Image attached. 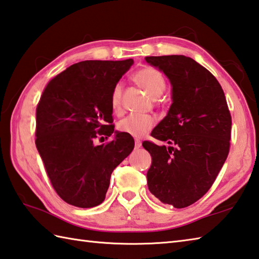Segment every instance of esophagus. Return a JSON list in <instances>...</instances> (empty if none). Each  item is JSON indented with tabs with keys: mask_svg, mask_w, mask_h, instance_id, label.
<instances>
[{
	"mask_svg": "<svg viewBox=\"0 0 259 259\" xmlns=\"http://www.w3.org/2000/svg\"><path fill=\"white\" fill-rule=\"evenodd\" d=\"M140 147H141V140L136 139V148H140Z\"/></svg>",
	"mask_w": 259,
	"mask_h": 259,
	"instance_id": "esophagus-1",
	"label": "esophagus"
}]
</instances>
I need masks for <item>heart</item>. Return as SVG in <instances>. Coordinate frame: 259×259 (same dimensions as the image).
Listing matches in <instances>:
<instances>
[{
    "label": "heart",
    "mask_w": 259,
    "mask_h": 259,
    "mask_svg": "<svg viewBox=\"0 0 259 259\" xmlns=\"http://www.w3.org/2000/svg\"><path fill=\"white\" fill-rule=\"evenodd\" d=\"M133 79L138 84L151 99H157L164 93L166 89V80L159 70L153 67H143L134 74ZM122 92L121 83H116L111 91V106L115 112L122 110ZM155 125V119L150 115L131 114L121 120L119 129L124 134L134 137H143Z\"/></svg>",
    "instance_id": "obj_1"
}]
</instances>
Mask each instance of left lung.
<instances>
[{
	"label": "left lung",
	"mask_w": 259,
	"mask_h": 259,
	"mask_svg": "<svg viewBox=\"0 0 259 259\" xmlns=\"http://www.w3.org/2000/svg\"><path fill=\"white\" fill-rule=\"evenodd\" d=\"M146 62L171 84L168 113L151 137L169 146L144 141L151 155L148 189L165 204L182 209L200 200L229 154L231 115L221 85L194 59L183 55L150 56Z\"/></svg>",
	"instance_id": "left-lung-1"
}]
</instances>
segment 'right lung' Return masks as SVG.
Here are the masks:
<instances>
[{
    "label": "right lung",
    "instance_id": "1",
    "mask_svg": "<svg viewBox=\"0 0 259 259\" xmlns=\"http://www.w3.org/2000/svg\"><path fill=\"white\" fill-rule=\"evenodd\" d=\"M133 64V59L84 60L55 76L44 90L35 110V146L50 183L66 203H102L113 169L134 149L133 137L114 131L110 100ZM113 132V141L94 144L99 135Z\"/></svg>",
    "mask_w": 259,
    "mask_h": 259
}]
</instances>
